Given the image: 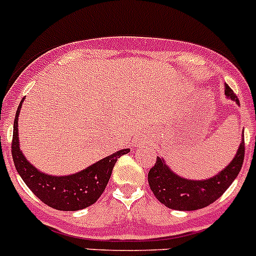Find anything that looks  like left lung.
Returning <instances> with one entry per match:
<instances>
[{
	"label": "left lung",
	"instance_id": "left-lung-1",
	"mask_svg": "<svg viewBox=\"0 0 256 256\" xmlns=\"http://www.w3.org/2000/svg\"><path fill=\"white\" fill-rule=\"evenodd\" d=\"M224 94L239 105L233 90L224 85ZM236 156L228 166L206 180H188L171 170L162 157H157L154 166L148 172V184L154 197L170 209L197 210L216 202L238 177L244 161V131Z\"/></svg>",
	"mask_w": 256,
	"mask_h": 256
}]
</instances>
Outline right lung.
Here are the masks:
<instances>
[{"mask_svg":"<svg viewBox=\"0 0 256 256\" xmlns=\"http://www.w3.org/2000/svg\"><path fill=\"white\" fill-rule=\"evenodd\" d=\"M24 99L18 106L14 124L12 157L14 166L27 187L49 207L58 210H80L94 204L108 186L118 158L130 152V148L118 150L86 168L68 174L52 176L36 168L23 154L18 138V116Z\"/></svg>","mask_w":256,"mask_h":256,"instance_id":"add662e5","label":"right lung"}]
</instances>
